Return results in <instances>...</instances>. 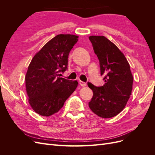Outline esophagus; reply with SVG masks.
Listing matches in <instances>:
<instances>
[{
    "label": "esophagus",
    "mask_w": 155,
    "mask_h": 155,
    "mask_svg": "<svg viewBox=\"0 0 155 155\" xmlns=\"http://www.w3.org/2000/svg\"><path fill=\"white\" fill-rule=\"evenodd\" d=\"M79 85H80L81 87H85V86H87V83L82 81H79Z\"/></svg>",
    "instance_id": "obj_1"
}]
</instances>
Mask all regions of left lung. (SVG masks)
<instances>
[{
	"label": "left lung",
	"mask_w": 155,
	"mask_h": 155,
	"mask_svg": "<svg viewBox=\"0 0 155 155\" xmlns=\"http://www.w3.org/2000/svg\"><path fill=\"white\" fill-rule=\"evenodd\" d=\"M100 61L101 75L105 85L100 87L88 83L93 91L88 103L94 113L103 118H110L123 110L133 90V77L124 54L104 36L89 37Z\"/></svg>",
	"instance_id": "8db88e82"
}]
</instances>
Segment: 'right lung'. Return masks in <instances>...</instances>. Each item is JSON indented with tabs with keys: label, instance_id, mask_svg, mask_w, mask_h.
I'll return each instance as SVG.
<instances>
[{
	"label": "right lung",
	"instance_id": "obj_1",
	"mask_svg": "<svg viewBox=\"0 0 155 155\" xmlns=\"http://www.w3.org/2000/svg\"><path fill=\"white\" fill-rule=\"evenodd\" d=\"M78 36L59 34L46 43L31 59L25 77L26 91L32 109L48 117L58 112L78 83L60 78L68 66L69 53Z\"/></svg>",
	"mask_w": 155,
	"mask_h": 155
}]
</instances>
